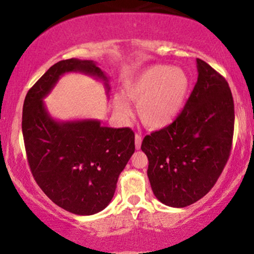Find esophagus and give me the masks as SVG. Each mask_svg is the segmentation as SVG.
Instances as JSON below:
<instances>
[{
  "instance_id": "obj_1",
  "label": "esophagus",
  "mask_w": 254,
  "mask_h": 254,
  "mask_svg": "<svg viewBox=\"0 0 254 254\" xmlns=\"http://www.w3.org/2000/svg\"><path fill=\"white\" fill-rule=\"evenodd\" d=\"M141 143H142V136L140 134H136L135 135V148L140 149L141 148Z\"/></svg>"
}]
</instances>
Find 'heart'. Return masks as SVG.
Listing matches in <instances>:
<instances>
[{"instance_id": "1", "label": "heart", "mask_w": 254, "mask_h": 254, "mask_svg": "<svg viewBox=\"0 0 254 254\" xmlns=\"http://www.w3.org/2000/svg\"><path fill=\"white\" fill-rule=\"evenodd\" d=\"M189 85V77L182 69L152 65L125 84L124 95L137 104L138 116L145 126L161 129L178 117ZM113 109L121 118L131 114L130 104L123 96L114 97Z\"/></svg>"}]
</instances>
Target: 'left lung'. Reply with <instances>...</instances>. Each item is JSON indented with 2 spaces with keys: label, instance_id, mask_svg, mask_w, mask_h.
I'll use <instances>...</instances> for the list:
<instances>
[{
  "label": "left lung",
  "instance_id": "left-lung-1",
  "mask_svg": "<svg viewBox=\"0 0 254 254\" xmlns=\"http://www.w3.org/2000/svg\"><path fill=\"white\" fill-rule=\"evenodd\" d=\"M197 81L178 118L147 135L148 178L166 206H190L211 190L221 176L234 136L235 107L223 76L196 59Z\"/></svg>",
  "mask_w": 254,
  "mask_h": 254
}]
</instances>
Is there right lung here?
I'll use <instances>...</instances> for the list:
<instances>
[{
    "label": "right lung",
    "instance_id": "obj_1",
    "mask_svg": "<svg viewBox=\"0 0 254 254\" xmlns=\"http://www.w3.org/2000/svg\"><path fill=\"white\" fill-rule=\"evenodd\" d=\"M67 72L92 76L110 91L109 78L95 61H59L24 100V143L31 172L43 192L69 213L93 215L112 200L118 178L135 151V135L130 128L104 127L97 119H54L44 98Z\"/></svg>",
    "mask_w": 254,
    "mask_h": 254
}]
</instances>
